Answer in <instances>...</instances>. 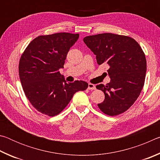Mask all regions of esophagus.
<instances>
[{
	"instance_id": "34e87169",
	"label": "esophagus",
	"mask_w": 160,
	"mask_h": 160,
	"mask_svg": "<svg viewBox=\"0 0 160 160\" xmlns=\"http://www.w3.org/2000/svg\"><path fill=\"white\" fill-rule=\"evenodd\" d=\"M88 90H95L96 87H95V85H93V84L89 83V84H88Z\"/></svg>"
}]
</instances>
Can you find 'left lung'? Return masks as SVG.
I'll use <instances>...</instances> for the list:
<instances>
[{
  "label": "left lung",
  "mask_w": 160,
  "mask_h": 160,
  "mask_svg": "<svg viewBox=\"0 0 160 160\" xmlns=\"http://www.w3.org/2000/svg\"><path fill=\"white\" fill-rule=\"evenodd\" d=\"M85 44L96 55L99 65L107 64L110 82L96 88L105 99L98 107L103 113L116 116L128 110L139 97L145 79V53L135 39L112 33L88 36Z\"/></svg>",
  "instance_id": "1"
}]
</instances>
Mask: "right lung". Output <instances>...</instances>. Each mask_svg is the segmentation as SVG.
Wrapping results in <instances>:
<instances>
[{
    "mask_svg": "<svg viewBox=\"0 0 160 160\" xmlns=\"http://www.w3.org/2000/svg\"><path fill=\"white\" fill-rule=\"evenodd\" d=\"M79 34L66 32L39 36L29 43L19 63V75L26 97L38 112L54 116L63 111L74 94L88 84L67 83L59 69L63 68L68 52Z\"/></svg>",
    "mask_w": 160,
    "mask_h": 160,
    "instance_id": "right-lung-1",
    "label": "right lung"
}]
</instances>
